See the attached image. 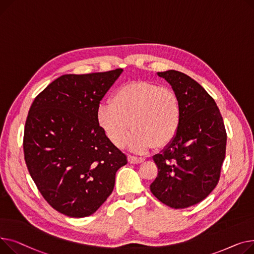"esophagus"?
Returning a JSON list of instances; mask_svg holds the SVG:
<instances>
[{"instance_id":"34e87169","label":"esophagus","mask_w":254,"mask_h":254,"mask_svg":"<svg viewBox=\"0 0 254 254\" xmlns=\"http://www.w3.org/2000/svg\"><path fill=\"white\" fill-rule=\"evenodd\" d=\"M144 161L143 158H138V157H134V156H131L129 155L128 156V162L131 163V164H140Z\"/></svg>"}]
</instances>
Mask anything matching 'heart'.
Listing matches in <instances>:
<instances>
[{
    "instance_id": "1",
    "label": "heart",
    "mask_w": 254,
    "mask_h": 254,
    "mask_svg": "<svg viewBox=\"0 0 254 254\" xmlns=\"http://www.w3.org/2000/svg\"><path fill=\"white\" fill-rule=\"evenodd\" d=\"M96 121L118 147L124 145L132 127L129 146L145 152L174 139L182 123L181 101L170 88L145 81L128 82L116 89L111 102L99 104Z\"/></svg>"
}]
</instances>
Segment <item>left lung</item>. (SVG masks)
<instances>
[{"mask_svg": "<svg viewBox=\"0 0 254 254\" xmlns=\"http://www.w3.org/2000/svg\"><path fill=\"white\" fill-rule=\"evenodd\" d=\"M157 74L180 98L182 123L174 139L153 157L158 176L150 189L162 203L183 209L203 201L216 187L227 132L214 99L199 83L173 69Z\"/></svg>", "mask_w": 254, "mask_h": 254, "instance_id": "obj_1", "label": "left lung"}]
</instances>
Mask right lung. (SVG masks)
Listing matches in <instances>:
<instances>
[{"instance_id": "obj_1", "label": "right lung", "mask_w": 254, "mask_h": 254, "mask_svg": "<svg viewBox=\"0 0 254 254\" xmlns=\"http://www.w3.org/2000/svg\"><path fill=\"white\" fill-rule=\"evenodd\" d=\"M122 71L64 74L29 109L26 166L44 199L64 215L93 214L112 193L116 172L127 164L96 121L100 100Z\"/></svg>"}]
</instances>
